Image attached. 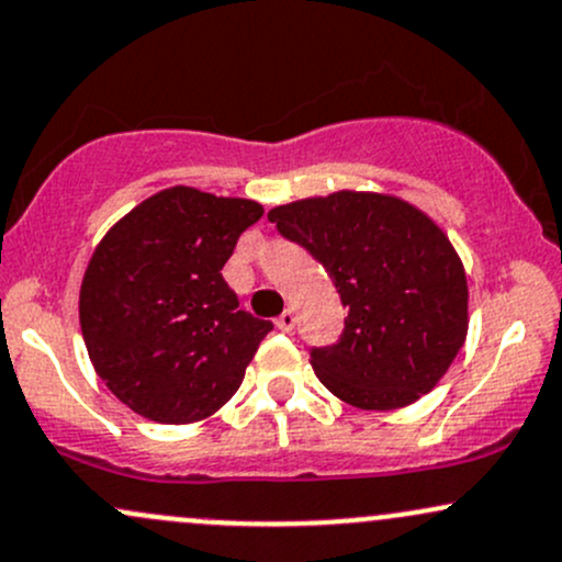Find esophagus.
Here are the masks:
<instances>
[{
    "mask_svg": "<svg viewBox=\"0 0 562 562\" xmlns=\"http://www.w3.org/2000/svg\"><path fill=\"white\" fill-rule=\"evenodd\" d=\"M294 322H297V316H294V311H289V307H286V311L281 313L279 322H276V324H279L281 331H286V335H292V331H294Z\"/></svg>",
    "mask_w": 562,
    "mask_h": 562,
    "instance_id": "34e87169",
    "label": "esophagus"
}]
</instances>
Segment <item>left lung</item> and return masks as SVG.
I'll use <instances>...</instances> for the list:
<instances>
[{
	"label": "left lung",
	"instance_id": "1",
	"mask_svg": "<svg viewBox=\"0 0 562 562\" xmlns=\"http://www.w3.org/2000/svg\"><path fill=\"white\" fill-rule=\"evenodd\" d=\"M322 262L348 311L335 346L311 348L318 380L361 409H396L448 372L469 327L467 273L448 235L409 203L342 190L268 214Z\"/></svg>",
	"mask_w": 562,
	"mask_h": 562
}]
</instances>
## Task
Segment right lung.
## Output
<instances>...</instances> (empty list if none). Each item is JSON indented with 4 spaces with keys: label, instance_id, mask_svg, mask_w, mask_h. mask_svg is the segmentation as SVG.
I'll list each match as a JSON object with an SVG mask.
<instances>
[{
    "label": "right lung",
    "instance_id": "obj_1",
    "mask_svg": "<svg viewBox=\"0 0 562 562\" xmlns=\"http://www.w3.org/2000/svg\"><path fill=\"white\" fill-rule=\"evenodd\" d=\"M259 216L255 201L171 187L95 246L80 289L82 337L99 378L134 413L192 424L240 389L273 322L240 311L222 268Z\"/></svg>",
    "mask_w": 562,
    "mask_h": 562
}]
</instances>
